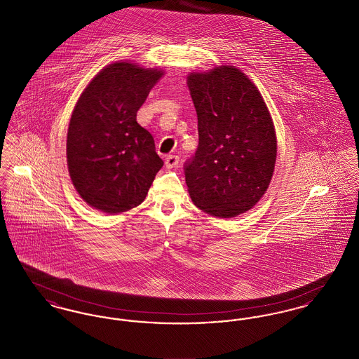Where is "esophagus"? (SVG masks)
<instances>
[{"label":"esophagus","mask_w":359,"mask_h":359,"mask_svg":"<svg viewBox=\"0 0 359 359\" xmlns=\"http://www.w3.org/2000/svg\"><path fill=\"white\" fill-rule=\"evenodd\" d=\"M177 164H179V156H176V154L167 156V158H165V167H167L168 170L175 168Z\"/></svg>","instance_id":"esophagus-1"}]
</instances>
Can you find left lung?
<instances>
[{"label": "left lung", "instance_id": "left-lung-1", "mask_svg": "<svg viewBox=\"0 0 359 359\" xmlns=\"http://www.w3.org/2000/svg\"><path fill=\"white\" fill-rule=\"evenodd\" d=\"M199 145L186 165L192 203L218 218L249 211L264 196L277 157L271 111L257 86L234 66L188 74Z\"/></svg>", "mask_w": 359, "mask_h": 359}]
</instances>
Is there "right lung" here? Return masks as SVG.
<instances>
[{"label": "right lung", "mask_w": 359, "mask_h": 359, "mask_svg": "<svg viewBox=\"0 0 359 359\" xmlns=\"http://www.w3.org/2000/svg\"><path fill=\"white\" fill-rule=\"evenodd\" d=\"M164 75L120 60L103 67L82 91L67 130L69 177L87 205L120 214L141 205L163 160L137 111Z\"/></svg>", "instance_id": "right-lung-1"}]
</instances>
